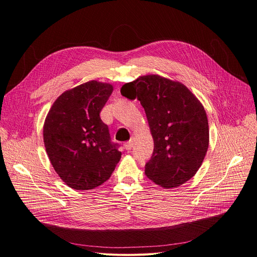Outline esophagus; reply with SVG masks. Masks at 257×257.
I'll return each instance as SVG.
<instances>
[{"instance_id": "1", "label": "esophagus", "mask_w": 257, "mask_h": 257, "mask_svg": "<svg viewBox=\"0 0 257 257\" xmlns=\"http://www.w3.org/2000/svg\"><path fill=\"white\" fill-rule=\"evenodd\" d=\"M132 147H134V140H132V139H131L130 141H128V142H127V143H125V148H126V150H127V151H130Z\"/></svg>"}]
</instances>
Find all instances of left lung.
Wrapping results in <instances>:
<instances>
[{"mask_svg":"<svg viewBox=\"0 0 257 257\" xmlns=\"http://www.w3.org/2000/svg\"><path fill=\"white\" fill-rule=\"evenodd\" d=\"M120 93L144 107L154 139V153L145 174L164 189L191 179L209 145L204 105L185 84L159 74H146L123 84Z\"/></svg>","mask_w":257,"mask_h":257,"instance_id":"8db88e82","label":"left lung"}]
</instances>
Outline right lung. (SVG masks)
I'll list each match as a JSON object with an SVG mask.
<instances>
[{
  "label": "right lung",
  "mask_w": 257,
  "mask_h": 257,
  "mask_svg": "<svg viewBox=\"0 0 257 257\" xmlns=\"http://www.w3.org/2000/svg\"><path fill=\"white\" fill-rule=\"evenodd\" d=\"M113 85L92 80L57 97L44 123L46 152L57 175L74 190H90L110 178L121 153L111 143L100 112Z\"/></svg>",
  "instance_id": "1"
}]
</instances>
